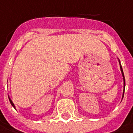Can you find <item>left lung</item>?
Instances as JSON below:
<instances>
[{
	"label": "left lung",
	"mask_w": 133,
	"mask_h": 133,
	"mask_svg": "<svg viewBox=\"0 0 133 133\" xmlns=\"http://www.w3.org/2000/svg\"><path fill=\"white\" fill-rule=\"evenodd\" d=\"M119 63H120V61H119ZM120 68H121V73H122V75L123 77V87H124V89H123V96H124V91H125V77H124V75H123V69H122V67L121 65V63H120Z\"/></svg>",
	"instance_id": "obj_1"
}]
</instances>
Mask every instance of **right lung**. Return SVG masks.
Returning a JSON list of instances; mask_svg holds the SVG:
<instances>
[{"label":"right lung","mask_w":133,"mask_h":133,"mask_svg":"<svg viewBox=\"0 0 133 133\" xmlns=\"http://www.w3.org/2000/svg\"><path fill=\"white\" fill-rule=\"evenodd\" d=\"M8 98H9V97H8ZM9 100H10V103H11V105H12V106H13V107H14V108H15V105H14V103H12V100H11V99H10V98H9Z\"/></svg>","instance_id":"add662e5"}]
</instances>
